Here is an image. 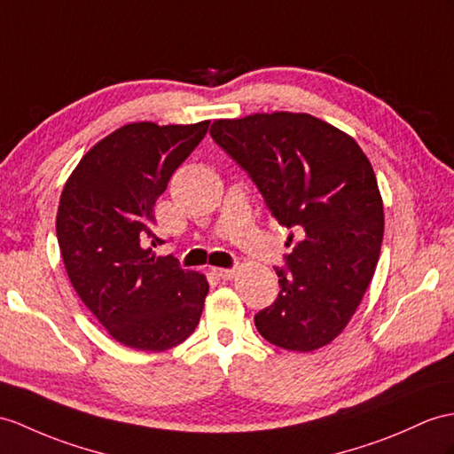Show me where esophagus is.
<instances>
[{
    "mask_svg": "<svg viewBox=\"0 0 454 454\" xmlns=\"http://www.w3.org/2000/svg\"><path fill=\"white\" fill-rule=\"evenodd\" d=\"M214 273L217 275V278L229 281V279H233V278H235V275H237V270H231V268H214Z\"/></svg>",
    "mask_w": 454,
    "mask_h": 454,
    "instance_id": "1",
    "label": "esophagus"
}]
</instances>
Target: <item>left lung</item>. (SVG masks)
<instances>
[{
	"mask_svg": "<svg viewBox=\"0 0 454 454\" xmlns=\"http://www.w3.org/2000/svg\"><path fill=\"white\" fill-rule=\"evenodd\" d=\"M209 135L293 231L289 273L275 270L281 291L254 316L256 329L285 350L329 345L355 316L380 260L383 200L370 160L347 132L308 114L217 119Z\"/></svg>",
	"mask_w": 454,
	"mask_h": 454,
	"instance_id": "8db88e82",
	"label": "left lung"
}]
</instances>
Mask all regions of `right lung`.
<instances>
[{"label":"right lung","instance_id":"right-lung-1","mask_svg":"<svg viewBox=\"0 0 454 454\" xmlns=\"http://www.w3.org/2000/svg\"><path fill=\"white\" fill-rule=\"evenodd\" d=\"M207 127L123 125L84 153L63 186L55 231L65 270L88 310L129 348H173L200 322L206 275L156 256L146 242H160L153 206Z\"/></svg>","mask_w":454,"mask_h":454}]
</instances>
